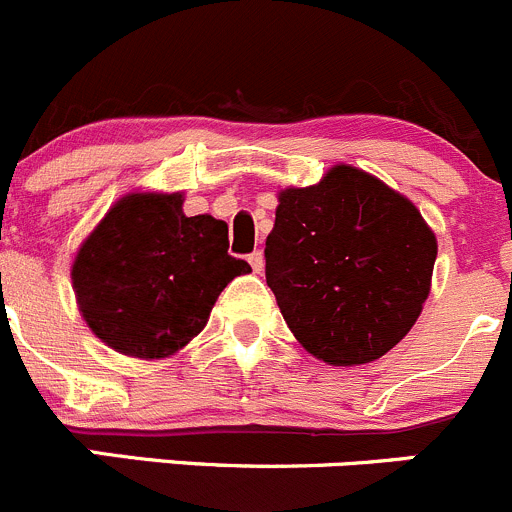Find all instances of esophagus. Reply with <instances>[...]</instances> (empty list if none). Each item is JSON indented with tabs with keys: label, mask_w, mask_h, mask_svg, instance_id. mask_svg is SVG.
<instances>
[{
	"label": "esophagus",
	"mask_w": 512,
	"mask_h": 512,
	"mask_svg": "<svg viewBox=\"0 0 512 512\" xmlns=\"http://www.w3.org/2000/svg\"><path fill=\"white\" fill-rule=\"evenodd\" d=\"M248 264H251L253 274H261V271H264V266H266L264 253H261V251H253L251 256H248Z\"/></svg>",
	"instance_id": "obj_1"
}]
</instances>
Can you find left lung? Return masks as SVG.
Wrapping results in <instances>:
<instances>
[{"label": "left lung", "mask_w": 512, "mask_h": 512, "mask_svg": "<svg viewBox=\"0 0 512 512\" xmlns=\"http://www.w3.org/2000/svg\"><path fill=\"white\" fill-rule=\"evenodd\" d=\"M435 259V231L410 198L337 163L314 186L279 191L266 284L306 352L354 367L407 337Z\"/></svg>", "instance_id": "8db88e82"}]
</instances>
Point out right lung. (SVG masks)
I'll list each match as a JSON object with an SVG mask.
<instances>
[{
	"label": "right lung",
	"mask_w": 512,
	"mask_h": 512,
	"mask_svg": "<svg viewBox=\"0 0 512 512\" xmlns=\"http://www.w3.org/2000/svg\"><path fill=\"white\" fill-rule=\"evenodd\" d=\"M183 201V193H125L72 261L82 319L125 357L180 352L208 324L218 294L251 271L228 256L226 223L186 216Z\"/></svg>",
	"instance_id": "1"
}]
</instances>
